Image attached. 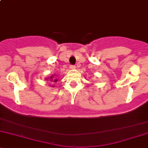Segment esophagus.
I'll list each match as a JSON object with an SVG mask.
<instances>
[{"mask_svg":"<svg viewBox=\"0 0 148 148\" xmlns=\"http://www.w3.org/2000/svg\"><path fill=\"white\" fill-rule=\"evenodd\" d=\"M69 68L71 69H74L76 68V66H74V65H71L69 66Z\"/></svg>","mask_w":148,"mask_h":148,"instance_id":"esophagus-1","label":"esophagus"}]
</instances>
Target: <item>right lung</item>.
<instances>
[{
  "instance_id": "add662e5",
  "label": "right lung",
  "mask_w": 148,
  "mask_h": 148,
  "mask_svg": "<svg viewBox=\"0 0 148 148\" xmlns=\"http://www.w3.org/2000/svg\"><path fill=\"white\" fill-rule=\"evenodd\" d=\"M45 80H46V81L51 82H56L58 81V79H56V77H55V74H53V75L47 77V78L45 79ZM51 87H54V85H51Z\"/></svg>"
}]
</instances>
